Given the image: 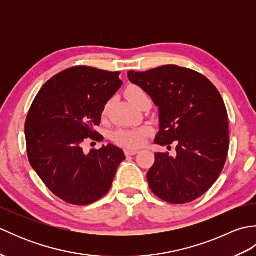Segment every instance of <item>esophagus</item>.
<instances>
[{
	"mask_svg": "<svg viewBox=\"0 0 256 256\" xmlns=\"http://www.w3.org/2000/svg\"><path fill=\"white\" fill-rule=\"evenodd\" d=\"M124 153L126 156H133V155H136L138 153V150H130V148H126L124 150Z\"/></svg>",
	"mask_w": 256,
	"mask_h": 256,
	"instance_id": "esophagus-1",
	"label": "esophagus"
}]
</instances>
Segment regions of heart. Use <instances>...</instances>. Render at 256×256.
<instances>
[{"label":"heart","mask_w":256,"mask_h":256,"mask_svg":"<svg viewBox=\"0 0 256 256\" xmlns=\"http://www.w3.org/2000/svg\"><path fill=\"white\" fill-rule=\"evenodd\" d=\"M145 92L142 88L138 86H130L125 90V98L132 103L133 106H136L138 101L145 96ZM108 104H106L103 108L102 116H106L108 114ZM150 134L148 128H140L134 130H118V131L114 132L112 135V140L118 144H121L126 146V148H138V146L143 145L145 142V138H148Z\"/></svg>","instance_id":"b5f03b06"}]
</instances>
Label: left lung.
Returning a JSON list of instances; mask_svg holds the SVG:
<instances>
[{
  "instance_id": "obj_1",
  "label": "left lung",
  "mask_w": 256,
  "mask_h": 256,
  "mask_svg": "<svg viewBox=\"0 0 256 256\" xmlns=\"http://www.w3.org/2000/svg\"><path fill=\"white\" fill-rule=\"evenodd\" d=\"M128 77L158 106L155 144H176L174 157L155 154L148 172L150 190L174 204L201 197L220 176L229 150V118L218 89L204 74L176 64L131 70Z\"/></svg>"
}]
</instances>
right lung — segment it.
I'll list each match as a JSON object with an SVG mask.
<instances>
[{"instance_id":"obj_1","label":"right lung","mask_w":256,"mask_h":256,"mask_svg":"<svg viewBox=\"0 0 256 256\" xmlns=\"http://www.w3.org/2000/svg\"><path fill=\"white\" fill-rule=\"evenodd\" d=\"M120 74L88 66L68 68L42 86L27 114L30 165L47 188L68 204L86 206L101 199L125 160L123 150L112 144L89 154L82 150L86 138H103L94 128L121 88Z\"/></svg>"}]
</instances>
